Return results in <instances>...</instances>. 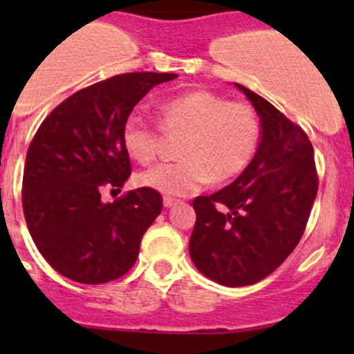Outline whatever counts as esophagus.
Wrapping results in <instances>:
<instances>
[{
  "instance_id": "obj_1",
  "label": "esophagus",
  "mask_w": 354,
  "mask_h": 354,
  "mask_svg": "<svg viewBox=\"0 0 354 354\" xmlns=\"http://www.w3.org/2000/svg\"><path fill=\"white\" fill-rule=\"evenodd\" d=\"M162 203H164V207H173V205H176V203H180V200L173 198V197H164Z\"/></svg>"
}]
</instances>
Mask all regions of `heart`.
Listing matches in <instances>:
<instances>
[{
    "instance_id": "heart-1",
    "label": "heart",
    "mask_w": 354,
    "mask_h": 354,
    "mask_svg": "<svg viewBox=\"0 0 354 354\" xmlns=\"http://www.w3.org/2000/svg\"><path fill=\"white\" fill-rule=\"evenodd\" d=\"M166 133L185 137L180 162L157 164L138 174L142 187L173 197H188L205 185L224 183L250 166L260 144V120L246 102H231L209 91H192L159 106ZM162 128L142 114L123 124V145L135 160L149 164L160 152Z\"/></svg>"
}]
</instances>
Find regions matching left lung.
<instances>
[{"label":"left lung","instance_id":"left-lung-1","mask_svg":"<svg viewBox=\"0 0 354 354\" xmlns=\"http://www.w3.org/2000/svg\"><path fill=\"white\" fill-rule=\"evenodd\" d=\"M262 123L257 154L223 190L194 200L195 267L223 286H250L272 274L305 233L319 190L312 142L301 127L243 85Z\"/></svg>","mask_w":354,"mask_h":354}]
</instances>
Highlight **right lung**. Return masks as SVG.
<instances>
[{
	"instance_id": "add662e5",
	"label": "right lung",
	"mask_w": 354,
	"mask_h": 354,
	"mask_svg": "<svg viewBox=\"0 0 354 354\" xmlns=\"http://www.w3.org/2000/svg\"><path fill=\"white\" fill-rule=\"evenodd\" d=\"M174 73L137 71L75 92L46 116L27 151L22 205L41 255L62 276L104 284L137 262L140 241L162 210L157 190L142 187L104 203V190L131 174L123 124L135 104Z\"/></svg>"
}]
</instances>
